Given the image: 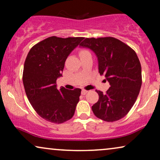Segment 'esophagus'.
<instances>
[{
    "label": "esophagus",
    "mask_w": 160,
    "mask_h": 160,
    "mask_svg": "<svg viewBox=\"0 0 160 160\" xmlns=\"http://www.w3.org/2000/svg\"><path fill=\"white\" fill-rule=\"evenodd\" d=\"M87 92H88L87 90H85V89H82V95H86V94L87 93Z\"/></svg>",
    "instance_id": "esophagus-1"
}]
</instances>
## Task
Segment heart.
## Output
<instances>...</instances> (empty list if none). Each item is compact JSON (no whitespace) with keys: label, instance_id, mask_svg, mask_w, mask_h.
I'll return each instance as SVG.
<instances>
[{"label":"heart","instance_id":"obj_1","mask_svg":"<svg viewBox=\"0 0 160 160\" xmlns=\"http://www.w3.org/2000/svg\"><path fill=\"white\" fill-rule=\"evenodd\" d=\"M85 52H87V51H86V50H81L79 52V54H82L85 53Z\"/></svg>","mask_w":160,"mask_h":160}]
</instances>
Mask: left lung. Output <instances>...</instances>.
Listing matches in <instances>:
<instances>
[{
	"mask_svg": "<svg viewBox=\"0 0 160 160\" xmlns=\"http://www.w3.org/2000/svg\"><path fill=\"white\" fill-rule=\"evenodd\" d=\"M79 46L95 54L99 73L111 85L106 94L97 90L99 100L92 106L94 114L106 122L119 120L133 106L141 87V65L136 53L113 37L85 38Z\"/></svg>",
	"mask_w": 160,
	"mask_h": 160,
	"instance_id": "1",
	"label": "left lung"
}]
</instances>
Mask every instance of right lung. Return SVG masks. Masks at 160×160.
<instances>
[{
	"label": "right lung",
	"instance_id": "right-lung-1",
	"mask_svg": "<svg viewBox=\"0 0 160 160\" xmlns=\"http://www.w3.org/2000/svg\"><path fill=\"white\" fill-rule=\"evenodd\" d=\"M84 38L52 36L32 47L24 64L22 81L32 108L47 121L60 124L71 119L79 100L81 89H58L65 62Z\"/></svg>",
	"mask_w": 160,
	"mask_h": 160
}]
</instances>
